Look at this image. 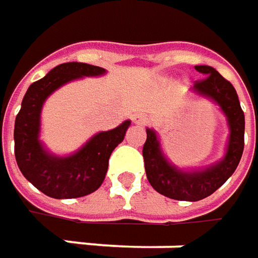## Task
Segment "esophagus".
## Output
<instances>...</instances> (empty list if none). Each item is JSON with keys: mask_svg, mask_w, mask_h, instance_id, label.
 <instances>
[{"mask_svg": "<svg viewBox=\"0 0 258 258\" xmlns=\"http://www.w3.org/2000/svg\"><path fill=\"white\" fill-rule=\"evenodd\" d=\"M145 120H146V117L142 116V114H134V116H132V122H134L135 124H144Z\"/></svg>", "mask_w": 258, "mask_h": 258, "instance_id": "34e87169", "label": "esophagus"}]
</instances>
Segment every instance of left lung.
<instances>
[{"mask_svg": "<svg viewBox=\"0 0 258 258\" xmlns=\"http://www.w3.org/2000/svg\"><path fill=\"white\" fill-rule=\"evenodd\" d=\"M195 70L204 79L195 82L191 92L220 106L230 134L220 161L198 169H182L165 156L154 129H146L142 155L148 181L155 191L178 201H200L215 192L237 169L244 149V112L235 89L211 66H195Z\"/></svg>", "mask_w": 258, "mask_h": 258, "instance_id": "8db88e82", "label": "left lung"}]
</instances>
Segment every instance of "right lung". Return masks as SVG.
Segmentation results:
<instances>
[{
    "mask_svg": "<svg viewBox=\"0 0 258 258\" xmlns=\"http://www.w3.org/2000/svg\"><path fill=\"white\" fill-rule=\"evenodd\" d=\"M103 75L106 70L97 66L63 63L34 82L24 94L14 124L15 159L25 179L51 198L70 200L94 192L103 183L110 154L131 126V120H124L112 131L93 135L76 152L66 156L50 152L41 142V110L45 100L73 80Z\"/></svg>",
    "mask_w": 258,
    "mask_h": 258,
    "instance_id": "1",
    "label": "right lung"
}]
</instances>
